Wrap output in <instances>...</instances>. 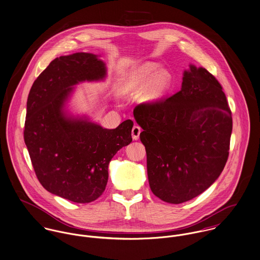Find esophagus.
I'll list each match as a JSON object with an SVG mask.
<instances>
[{
  "label": "esophagus",
  "instance_id": "esophagus-1",
  "mask_svg": "<svg viewBox=\"0 0 260 260\" xmlns=\"http://www.w3.org/2000/svg\"><path fill=\"white\" fill-rule=\"evenodd\" d=\"M142 133V128L139 125H135L132 129V136L135 141H138L140 139V135Z\"/></svg>",
  "mask_w": 260,
  "mask_h": 260
}]
</instances>
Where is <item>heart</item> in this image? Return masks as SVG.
I'll list each match as a JSON object with an SVG mask.
<instances>
[{"label": "heart", "mask_w": 260, "mask_h": 260, "mask_svg": "<svg viewBox=\"0 0 260 260\" xmlns=\"http://www.w3.org/2000/svg\"><path fill=\"white\" fill-rule=\"evenodd\" d=\"M157 64L153 62H146L133 71L125 83V91L129 94H140L144 91L151 77L157 69ZM171 75L166 70H159L150 81L149 87L146 90L148 99H157L165 88L169 86Z\"/></svg>", "instance_id": "obj_1"}]
</instances>
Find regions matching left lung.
<instances>
[{
	"label": "left lung",
	"mask_w": 260,
	"mask_h": 260,
	"mask_svg": "<svg viewBox=\"0 0 260 260\" xmlns=\"http://www.w3.org/2000/svg\"><path fill=\"white\" fill-rule=\"evenodd\" d=\"M134 116L144 129L149 186L161 201H190L223 171L232 116L221 85L207 70L190 66L179 91L137 106Z\"/></svg>",
	"instance_id": "left-lung-1"
}]
</instances>
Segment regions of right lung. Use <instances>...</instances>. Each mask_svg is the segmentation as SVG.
<instances>
[{
	"mask_svg": "<svg viewBox=\"0 0 260 260\" xmlns=\"http://www.w3.org/2000/svg\"><path fill=\"white\" fill-rule=\"evenodd\" d=\"M105 76V63L96 56L76 53L52 60L29 90L24 140L34 171L48 191L71 202L99 199L106 189L111 159L133 141L131 119L107 129L63 114L72 86Z\"/></svg>",
	"mask_w": 260,
	"mask_h": 260,
	"instance_id": "1",
	"label": "right lung"
}]
</instances>
